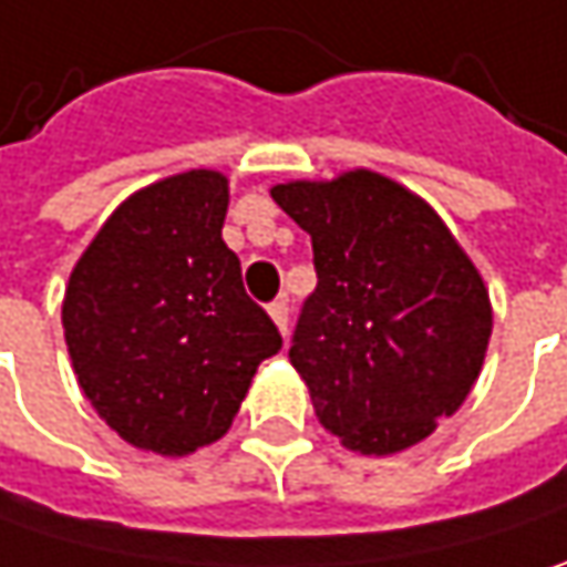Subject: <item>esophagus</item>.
<instances>
[{
	"label": "esophagus",
	"mask_w": 567,
	"mask_h": 567,
	"mask_svg": "<svg viewBox=\"0 0 567 567\" xmlns=\"http://www.w3.org/2000/svg\"><path fill=\"white\" fill-rule=\"evenodd\" d=\"M269 315H272V321L279 324V331L288 334V305H285V301H272V305H269Z\"/></svg>",
	"instance_id": "34e87169"
}]
</instances>
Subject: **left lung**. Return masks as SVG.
<instances>
[{
  "label": "left lung",
  "instance_id": "obj_1",
  "mask_svg": "<svg viewBox=\"0 0 567 567\" xmlns=\"http://www.w3.org/2000/svg\"><path fill=\"white\" fill-rule=\"evenodd\" d=\"M272 200L311 233L318 288L288 360L318 422L360 454H395L454 415L487 353L489 298L435 210L373 172L291 181Z\"/></svg>",
  "mask_w": 567,
  "mask_h": 567
}]
</instances>
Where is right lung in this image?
Masks as SVG:
<instances>
[{"label": "right lung", "instance_id": "obj_1", "mask_svg": "<svg viewBox=\"0 0 567 567\" xmlns=\"http://www.w3.org/2000/svg\"><path fill=\"white\" fill-rule=\"evenodd\" d=\"M227 178L158 181L103 224L71 272L64 337L83 395L135 447L190 454L233 425L282 350L224 243Z\"/></svg>", "mask_w": 567, "mask_h": 567}]
</instances>
